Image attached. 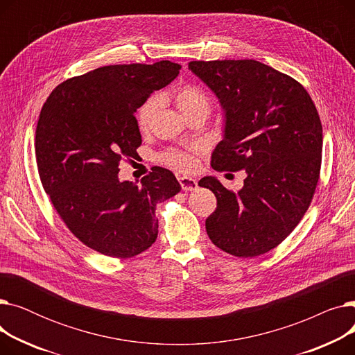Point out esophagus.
<instances>
[{"label": "esophagus", "instance_id": "obj_1", "mask_svg": "<svg viewBox=\"0 0 355 355\" xmlns=\"http://www.w3.org/2000/svg\"><path fill=\"white\" fill-rule=\"evenodd\" d=\"M178 181H180V185H181V189H182L184 191H193V190H196V189L198 187L197 180L193 178V177L180 175V177H178Z\"/></svg>", "mask_w": 355, "mask_h": 355}]
</instances>
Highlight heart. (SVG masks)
I'll return each instance as SVG.
<instances>
[{
	"instance_id": "b5f03b06",
	"label": "heart",
	"mask_w": 355,
	"mask_h": 355,
	"mask_svg": "<svg viewBox=\"0 0 355 355\" xmlns=\"http://www.w3.org/2000/svg\"><path fill=\"white\" fill-rule=\"evenodd\" d=\"M174 99L185 118L190 116L191 114H196V112H206V114H209L211 106L207 93L194 85L180 86L174 93ZM159 106L161 96L158 95L151 96L141 105L137 112V123L141 132H146L151 128L153 121L159 110ZM162 161L178 171H190L194 166L193 153L180 151V149H174V151L164 154Z\"/></svg>"
}]
</instances>
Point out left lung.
<instances>
[{
    "mask_svg": "<svg viewBox=\"0 0 355 355\" xmlns=\"http://www.w3.org/2000/svg\"><path fill=\"white\" fill-rule=\"evenodd\" d=\"M189 69L225 112L211 166L246 171L237 193L211 175L198 181L217 198L207 234L233 256L263 254L292 233L312 201L322 158L318 110L301 83L256 60L190 62Z\"/></svg>",
    "mask_w": 355,
    "mask_h": 355,
    "instance_id": "left-lung-1",
    "label": "left lung"
}]
</instances>
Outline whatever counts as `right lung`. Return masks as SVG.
<instances>
[{
    "instance_id": "add662e5",
    "label": "right lung",
    "mask_w": 355,
    "mask_h": 355,
    "mask_svg": "<svg viewBox=\"0 0 355 355\" xmlns=\"http://www.w3.org/2000/svg\"><path fill=\"white\" fill-rule=\"evenodd\" d=\"M181 66L114 64L55 87L35 129V159L55 211L83 245L110 257H132L158 236L157 202L180 193L170 170L154 166L141 185L119 181V164L142 144L135 114Z\"/></svg>"
}]
</instances>
